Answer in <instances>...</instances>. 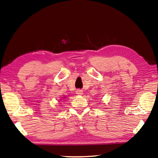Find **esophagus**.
<instances>
[{
    "label": "esophagus",
    "instance_id": "1",
    "mask_svg": "<svg viewBox=\"0 0 158 158\" xmlns=\"http://www.w3.org/2000/svg\"><path fill=\"white\" fill-rule=\"evenodd\" d=\"M76 94H77V95L81 96V95H82V94H83V92L82 90L77 89V91H76Z\"/></svg>",
    "mask_w": 158,
    "mask_h": 158
}]
</instances>
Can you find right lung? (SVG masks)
I'll use <instances>...</instances> for the list:
<instances>
[{
  "label": "right lung",
  "instance_id": "obj_1",
  "mask_svg": "<svg viewBox=\"0 0 158 158\" xmlns=\"http://www.w3.org/2000/svg\"><path fill=\"white\" fill-rule=\"evenodd\" d=\"M64 98H65V97H64Z\"/></svg>",
  "mask_w": 158,
  "mask_h": 158
}]
</instances>
